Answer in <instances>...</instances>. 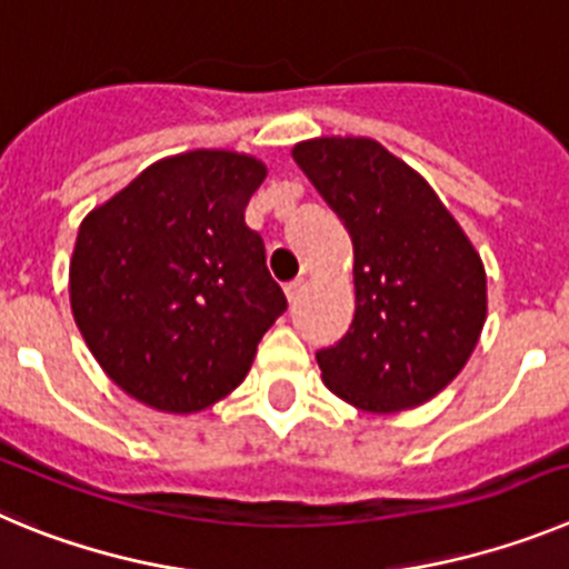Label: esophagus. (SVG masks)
I'll use <instances>...</instances> for the list:
<instances>
[{
	"mask_svg": "<svg viewBox=\"0 0 569 569\" xmlns=\"http://www.w3.org/2000/svg\"><path fill=\"white\" fill-rule=\"evenodd\" d=\"M303 291H306V280H295V283L286 286V297H289V303L295 306L297 300L303 297Z\"/></svg>",
	"mask_w": 569,
	"mask_h": 569,
	"instance_id": "esophagus-1",
	"label": "esophagus"
}]
</instances>
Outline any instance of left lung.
Instances as JSON below:
<instances>
[{
    "label": "left lung",
    "instance_id": "1",
    "mask_svg": "<svg viewBox=\"0 0 569 569\" xmlns=\"http://www.w3.org/2000/svg\"><path fill=\"white\" fill-rule=\"evenodd\" d=\"M355 243V320L317 351L322 382L348 406H425L465 368L488 320L485 263L433 187L366 136L291 147Z\"/></svg>",
    "mask_w": 569,
    "mask_h": 569
}]
</instances>
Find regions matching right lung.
<instances>
[{
	"instance_id": "1",
	"label": "right lung",
	"mask_w": 569,
	"mask_h": 569,
	"mask_svg": "<svg viewBox=\"0 0 569 569\" xmlns=\"http://www.w3.org/2000/svg\"><path fill=\"white\" fill-rule=\"evenodd\" d=\"M266 172L247 152H178L84 214L70 309L101 371L141 406L178 417L214 406L286 311L243 223Z\"/></svg>"
}]
</instances>
